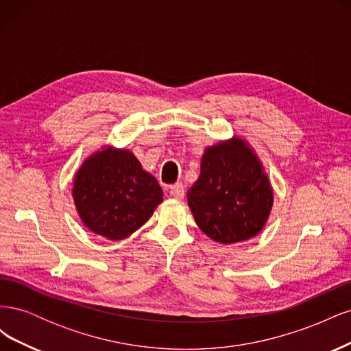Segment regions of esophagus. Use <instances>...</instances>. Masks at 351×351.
<instances>
[{
  "instance_id": "esophagus-1",
  "label": "esophagus",
  "mask_w": 351,
  "mask_h": 351,
  "mask_svg": "<svg viewBox=\"0 0 351 351\" xmlns=\"http://www.w3.org/2000/svg\"><path fill=\"white\" fill-rule=\"evenodd\" d=\"M169 195H171L174 199H183L184 196V187L182 183H176L171 187H169Z\"/></svg>"
}]
</instances>
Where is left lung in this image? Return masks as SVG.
<instances>
[{"mask_svg": "<svg viewBox=\"0 0 351 351\" xmlns=\"http://www.w3.org/2000/svg\"><path fill=\"white\" fill-rule=\"evenodd\" d=\"M187 204L197 227L214 241L234 244L256 237L269 218L274 192L250 143L232 136L205 147Z\"/></svg>", "mask_w": 351, "mask_h": 351, "instance_id": "1", "label": "left lung"}]
</instances>
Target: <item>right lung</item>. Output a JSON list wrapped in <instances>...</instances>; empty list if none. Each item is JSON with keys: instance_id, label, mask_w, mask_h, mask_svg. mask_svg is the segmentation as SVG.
Segmentation results:
<instances>
[{"instance_id": "add662e5", "label": "right lung", "mask_w": 351, "mask_h": 351, "mask_svg": "<svg viewBox=\"0 0 351 351\" xmlns=\"http://www.w3.org/2000/svg\"><path fill=\"white\" fill-rule=\"evenodd\" d=\"M71 196L83 226L115 241L132 236L152 217L162 189L130 149L104 145L74 174Z\"/></svg>"}]
</instances>
